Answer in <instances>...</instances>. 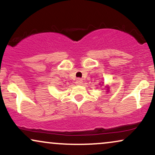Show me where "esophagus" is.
<instances>
[{
	"mask_svg": "<svg viewBox=\"0 0 155 155\" xmlns=\"http://www.w3.org/2000/svg\"><path fill=\"white\" fill-rule=\"evenodd\" d=\"M82 82H83V81L81 79H77L76 81V84L78 85H81V84H82Z\"/></svg>",
	"mask_w": 155,
	"mask_h": 155,
	"instance_id": "1",
	"label": "esophagus"
}]
</instances>
